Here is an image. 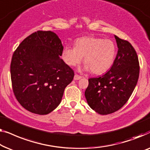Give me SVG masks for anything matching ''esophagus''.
Instances as JSON below:
<instances>
[{
	"label": "esophagus",
	"mask_w": 150,
	"mask_h": 150,
	"mask_svg": "<svg viewBox=\"0 0 150 150\" xmlns=\"http://www.w3.org/2000/svg\"><path fill=\"white\" fill-rule=\"evenodd\" d=\"M81 78V77L80 75H78L77 74H75L74 76V80H79Z\"/></svg>",
	"instance_id": "esophagus-1"
}]
</instances>
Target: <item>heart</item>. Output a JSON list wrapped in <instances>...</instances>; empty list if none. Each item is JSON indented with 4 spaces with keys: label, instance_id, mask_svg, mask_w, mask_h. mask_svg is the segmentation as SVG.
<instances>
[{
    "label": "heart",
    "instance_id": "obj_1",
    "mask_svg": "<svg viewBox=\"0 0 150 150\" xmlns=\"http://www.w3.org/2000/svg\"><path fill=\"white\" fill-rule=\"evenodd\" d=\"M115 54L116 46L112 40L84 37L76 40L75 47H65L62 58L66 64L74 67L84 56V69H90L94 74H101L111 67Z\"/></svg>",
    "mask_w": 150,
    "mask_h": 150
}]
</instances>
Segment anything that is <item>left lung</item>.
I'll list each match as a JSON object with an SVG mask.
<instances>
[{"instance_id": "8db88e82", "label": "left lung", "mask_w": 150, "mask_h": 150, "mask_svg": "<svg viewBox=\"0 0 150 150\" xmlns=\"http://www.w3.org/2000/svg\"><path fill=\"white\" fill-rule=\"evenodd\" d=\"M117 54L112 67L102 76L90 78L85 91L88 104L101 115L112 113L122 108L137 83L139 63L131 44L114 35Z\"/></svg>"}]
</instances>
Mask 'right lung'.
Here are the masks:
<instances>
[{"label":"right lung","mask_w":150,"mask_h":150,"mask_svg":"<svg viewBox=\"0 0 150 150\" xmlns=\"http://www.w3.org/2000/svg\"><path fill=\"white\" fill-rule=\"evenodd\" d=\"M63 46L52 31L35 32L20 44L13 54V91L30 112L46 115L58 106L74 72L60 57Z\"/></svg>","instance_id":"add662e5"}]
</instances>
